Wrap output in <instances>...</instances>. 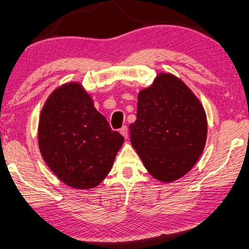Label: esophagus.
Segmentation results:
<instances>
[{"instance_id": "obj_1", "label": "esophagus", "mask_w": 249, "mask_h": 249, "mask_svg": "<svg viewBox=\"0 0 249 249\" xmlns=\"http://www.w3.org/2000/svg\"><path fill=\"white\" fill-rule=\"evenodd\" d=\"M120 132H121V135L124 136L125 139L128 138V128H127V125H124V127L120 129Z\"/></svg>"}]
</instances>
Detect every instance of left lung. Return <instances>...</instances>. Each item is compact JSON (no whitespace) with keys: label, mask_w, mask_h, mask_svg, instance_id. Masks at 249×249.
<instances>
[{"label":"left lung","mask_w":249,"mask_h":249,"mask_svg":"<svg viewBox=\"0 0 249 249\" xmlns=\"http://www.w3.org/2000/svg\"><path fill=\"white\" fill-rule=\"evenodd\" d=\"M132 147L160 182L181 178L202 154L207 117L200 101L178 77L160 74L138 94L137 120L129 125Z\"/></svg>","instance_id":"8db88e82"}]
</instances>
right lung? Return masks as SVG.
Here are the masks:
<instances>
[{
	"instance_id": "1",
	"label": "right lung",
	"mask_w": 249,
	"mask_h": 249,
	"mask_svg": "<svg viewBox=\"0 0 249 249\" xmlns=\"http://www.w3.org/2000/svg\"><path fill=\"white\" fill-rule=\"evenodd\" d=\"M124 142L78 83L60 86L42 107L38 128L41 156L53 174L74 189L99 185Z\"/></svg>"
}]
</instances>
